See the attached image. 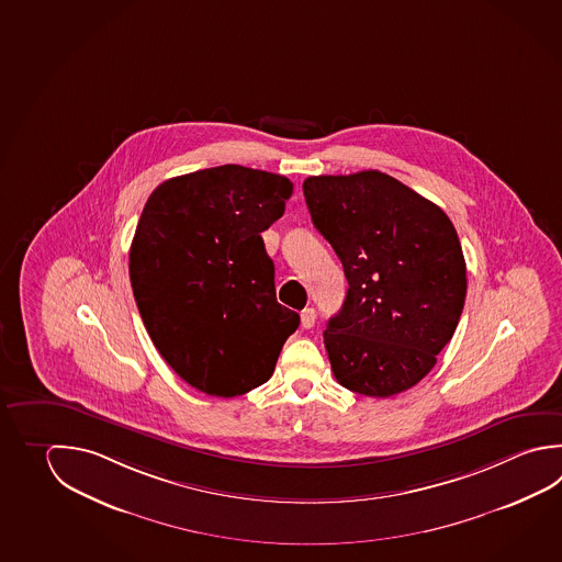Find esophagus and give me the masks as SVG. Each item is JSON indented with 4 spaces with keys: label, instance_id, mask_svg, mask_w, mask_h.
Returning <instances> with one entry per match:
<instances>
[{
    "label": "esophagus",
    "instance_id": "1",
    "mask_svg": "<svg viewBox=\"0 0 562 562\" xmlns=\"http://www.w3.org/2000/svg\"><path fill=\"white\" fill-rule=\"evenodd\" d=\"M315 321H317V313H315V308H305V311L301 313V325H303V327H315Z\"/></svg>",
    "mask_w": 562,
    "mask_h": 562
}]
</instances>
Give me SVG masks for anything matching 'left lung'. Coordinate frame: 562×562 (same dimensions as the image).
I'll list each match as a JSON object with an SVG mask.
<instances>
[{
    "label": "left lung",
    "mask_w": 562,
    "mask_h": 562,
    "mask_svg": "<svg viewBox=\"0 0 562 562\" xmlns=\"http://www.w3.org/2000/svg\"><path fill=\"white\" fill-rule=\"evenodd\" d=\"M303 192L348 281L325 330L338 384L372 398L416 386L453 337L465 303L456 227L441 207L378 170L311 176Z\"/></svg>",
    "instance_id": "1"
}]
</instances>
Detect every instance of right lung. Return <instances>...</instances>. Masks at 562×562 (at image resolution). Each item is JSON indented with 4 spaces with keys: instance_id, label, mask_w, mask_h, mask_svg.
Here are the masks:
<instances>
[{
    "instance_id": "obj_1",
    "label": "right lung",
    "mask_w": 562,
    "mask_h": 562,
    "mask_svg": "<svg viewBox=\"0 0 562 562\" xmlns=\"http://www.w3.org/2000/svg\"><path fill=\"white\" fill-rule=\"evenodd\" d=\"M285 176L237 164L166 180L131 245V285L154 347L190 386L232 398L276 370L295 311L277 303L261 232L285 212Z\"/></svg>"
}]
</instances>
